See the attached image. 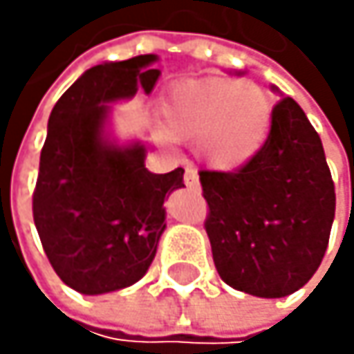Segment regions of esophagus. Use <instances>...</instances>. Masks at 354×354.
<instances>
[{
  "mask_svg": "<svg viewBox=\"0 0 354 354\" xmlns=\"http://www.w3.org/2000/svg\"><path fill=\"white\" fill-rule=\"evenodd\" d=\"M185 185L189 189H199V176L193 167H187V171H185Z\"/></svg>",
  "mask_w": 354,
  "mask_h": 354,
  "instance_id": "1",
  "label": "esophagus"
}]
</instances>
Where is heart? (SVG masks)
I'll return each mask as SVG.
<instances>
[{
	"instance_id": "1",
	"label": "heart",
	"mask_w": 354,
	"mask_h": 354,
	"mask_svg": "<svg viewBox=\"0 0 354 354\" xmlns=\"http://www.w3.org/2000/svg\"><path fill=\"white\" fill-rule=\"evenodd\" d=\"M165 127L195 140L197 157L221 171L246 165L263 146L272 106L261 86L221 78L176 82L161 102ZM161 138L167 140L165 133Z\"/></svg>"
}]
</instances>
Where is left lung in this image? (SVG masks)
<instances>
[{
	"instance_id": "8db88e82",
	"label": "left lung",
	"mask_w": 354,
	"mask_h": 354,
	"mask_svg": "<svg viewBox=\"0 0 354 354\" xmlns=\"http://www.w3.org/2000/svg\"><path fill=\"white\" fill-rule=\"evenodd\" d=\"M280 93L276 86H272ZM218 276L254 297H287L319 270L335 216L323 142L299 104L272 110L266 144L238 171H199Z\"/></svg>"
}]
</instances>
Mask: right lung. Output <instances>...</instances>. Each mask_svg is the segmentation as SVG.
I'll return each instance as SVG.
<instances>
[{
    "label": "right lung",
    "instance_id": "add662e5",
    "mask_svg": "<svg viewBox=\"0 0 354 354\" xmlns=\"http://www.w3.org/2000/svg\"><path fill=\"white\" fill-rule=\"evenodd\" d=\"M157 55L86 70L48 118L33 191V221L57 276L82 295L131 287L151 268L165 231L163 201L183 189L178 167L153 174L140 140L112 138L110 104L151 93Z\"/></svg>",
    "mask_w": 354,
    "mask_h": 354
}]
</instances>
